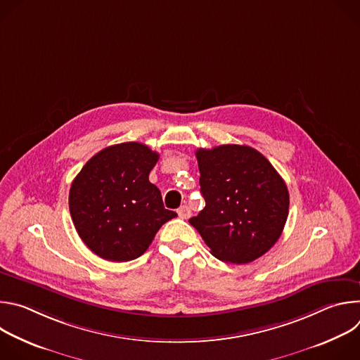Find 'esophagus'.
<instances>
[{"mask_svg": "<svg viewBox=\"0 0 360 360\" xmlns=\"http://www.w3.org/2000/svg\"><path fill=\"white\" fill-rule=\"evenodd\" d=\"M178 215H179V218H182V219H188V218L191 217V210H189V207H186V205H182V207L178 210Z\"/></svg>", "mask_w": 360, "mask_h": 360, "instance_id": "obj_1", "label": "esophagus"}]
</instances>
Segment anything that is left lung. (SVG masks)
Wrapping results in <instances>:
<instances>
[{
    "label": "left lung",
    "instance_id": "8db88e82",
    "mask_svg": "<svg viewBox=\"0 0 360 360\" xmlns=\"http://www.w3.org/2000/svg\"><path fill=\"white\" fill-rule=\"evenodd\" d=\"M196 160L205 208L189 224L222 262L261 258L279 239L289 212L285 181L248 145L199 148Z\"/></svg>",
    "mask_w": 360,
    "mask_h": 360
}]
</instances>
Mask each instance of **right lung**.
Listing matches in <instances>:
<instances>
[{
	"label": "right lung",
	"instance_id": "right-lung-1",
	"mask_svg": "<svg viewBox=\"0 0 360 360\" xmlns=\"http://www.w3.org/2000/svg\"><path fill=\"white\" fill-rule=\"evenodd\" d=\"M160 153L141 142L108 146L84 165L70 189V212L82 242L111 262L136 259L175 218L149 182Z\"/></svg>",
	"mask_w": 360,
	"mask_h": 360
}]
</instances>
